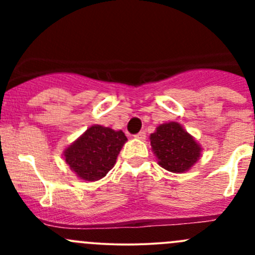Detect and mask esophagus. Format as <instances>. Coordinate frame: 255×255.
Instances as JSON below:
<instances>
[{"instance_id": "34e87169", "label": "esophagus", "mask_w": 255, "mask_h": 255, "mask_svg": "<svg viewBox=\"0 0 255 255\" xmlns=\"http://www.w3.org/2000/svg\"><path fill=\"white\" fill-rule=\"evenodd\" d=\"M134 138H135V139H138V140H144V139H145V133L139 132L138 134L134 135Z\"/></svg>"}]
</instances>
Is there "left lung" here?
Segmentation results:
<instances>
[{
  "instance_id": "8db88e82",
  "label": "left lung",
  "mask_w": 255,
  "mask_h": 255,
  "mask_svg": "<svg viewBox=\"0 0 255 255\" xmlns=\"http://www.w3.org/2000/svg\"><path fill=\"white\" fill-rule=\"evenodd\" d=\"M149 139L159 165L171 173H185L201 156L200 143L177 122L159 125Z\"/></svg>"
}]
</instances>
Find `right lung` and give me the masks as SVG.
Here are the masks:
<instances>
[{"label":"right lung","mask_w":255,"mask_h":255,"mask_svg":"<svg viewBox=\"0 0 255 255\" xmlns=\"http://www.w3.org/2000/svg\"><path fill=\"white\" fill-rule=\"evenodd\" d=\"M127 142L122 130L94 125L63 151L65 163L79 179L97 181L115 166L121 149Z\"/></svg>","instance_id":"obj_1"}]
</instances>
